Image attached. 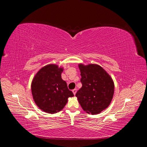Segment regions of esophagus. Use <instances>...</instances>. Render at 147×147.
<instances>
[{"label": "esophagus", "instance_id": "obj_1", "mask_svg": "<svg viewBox=\"0 0 147 147\" xmlns=\"http://www.w3.org/2000/svg\"><path fill=\"white\" fill-rule=\"evenodd\" d=\"M72 92H73L74 95L76 94V93H77V90H76V89H74V90H72Z\"/></svg>", "mask_w": 147, "mask_h": 147}]
</instances>
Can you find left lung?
Here are the masks:
<instances>
[{
  "mask_svg": "<svg viewBox=\"0 0 147 147\" xmlns=\"http://www.w3.org/2000/svg\"><path fill=\"white\" fill-rule=\"evenodd\" d=\"M82 87L76 93L84 111L91 115L100 113L110 104L114 94V83L101 66L95 64H78Z\"/></svg>",
  "mask_w": 147,
  "mask_h": 147,
  "instance_id": "obj_1",
  "label": "left lung"
}]
</instances>
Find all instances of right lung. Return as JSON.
Wrapping results in <instances>:
<instances>
[{"label": "right lung", "mask_w": 147, "mask_h": 147, "mask_svg": "<svg viewBox=\"0 0 147 147\" xmlns=\"http://www.w3.org/2000/svg\"><path fill=\"white\" fill-rule=\"evenodd\" d=\"M63 67L56 64L43 67L35 74L31 91L35 103L42 111L55 113L64 109L69 97L74 96L61 78Z\"/></svg>", "instance_id": "add662e5"}]
</instances>
